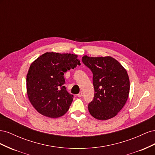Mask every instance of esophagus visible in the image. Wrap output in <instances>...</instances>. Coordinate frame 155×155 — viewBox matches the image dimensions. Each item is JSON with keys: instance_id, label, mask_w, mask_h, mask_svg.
<instances>
[{"instance_id": "34e87169", "label": "esophagus", "mask_w": 155, "mask_h": 155, "mask_svg": "<svg viewBox=\"0 0 155 155\" xmlns=\"http://www.w3.org/2000/svg\"><path fill=\"white\" fill-rule=\"evenodd\" d=\"M82 96H83V92H79V93L78 94V96L79 97H81Z\"/></svg>"}]
</instances>
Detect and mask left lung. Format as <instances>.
<instances>
[{"label":"left lung","mask_w":155,"mask_h":155,"mask_svg":"<svg viewBox=\"0 0 155 155\" xmlns=\"http://www.w3.org/2000/svg\"><path fill=\"white\" fill-rule=\"evenodd\" d=\"M82 61L93 74L95 92L88 106L89 112L97 120L113 118L122 109L129 97L130 81L127 70L110 56L84 55Z\"/></svg>","instance_id":"1"}]
</instances>
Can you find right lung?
<instances>
[{
	"instance_id": "obj_1",
	"label": "right lung",
	"mask_w": 155,
	"mask_h": 155,
	"mask_svg": "<svg viewBox=\"0 0 155 155\" xmlns=\"http://www.w3.org/2000/svg\"><path fill=\"white\" fill-rule=\"evenodd\" d=\"M78 55L46 52L33 62L26 76V91L35 110L49 118H59L69 109L73 95L64 86V72L80 65Z\"/></svg>"
}]
</instances>
